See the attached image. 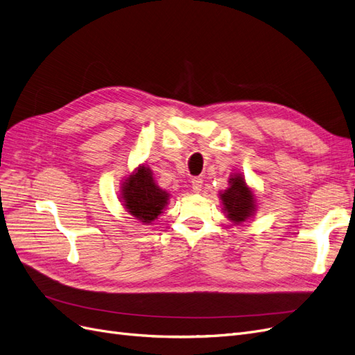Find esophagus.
<instances>
[{
  "instance_id": "obj_1",
  "label": "esophagus",
  "mask_w": 355,
  "mask_h": 355,
  "mask_svg": "<svg viewBox=\"0 0 355 355\" xmlns=\"http://www.w3.org/2000/svg\"><path fill=\"white\" fill-rule=\"evenodd\" d=\"M191 184H192V191L200 192L201 187H202V179L201 178H192Z\"/></svg>"
}]
</instances>
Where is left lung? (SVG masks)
I'll use <instances>...</instances> for the list:
<instances>
[{"mask_svg":"<svg viewBox=\"0 0 355 355\" xmlns=\"http://www.w3.org/2000/svg\"><path fill=\"white\" fill-rule=\"evenodd\" d=\"M230 187L219 192L223 211L234 225H241L254 216L257 201L253 189L245 184L241 173H234L230 178Z\"/></svg>","mask_w":355,"mask_h":355,"instance_id":"1","label":"left lung"}]
</instances>
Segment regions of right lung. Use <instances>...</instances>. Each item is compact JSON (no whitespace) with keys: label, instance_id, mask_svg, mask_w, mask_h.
<instances>
[{"label":"right lung","instance_id":"1","mask_svg":"<svg viewBox=\"0 0 355 355\" xmlns=\"http://www.w3.org/2000/svg\"><path fill=\"white\" fill-rule=\"evenodd\" d=\"M170 194L154 180L153 170L141 164L121 184V197L128 214L142 223L154 222L168 204Z\"/></svg>","mask_w":355,"mask_h":355}]
</instances>
